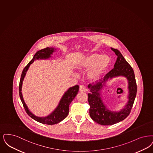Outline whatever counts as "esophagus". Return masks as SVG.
I'll use <instances>...</instances> for the list:
<instances>
[{
  "label": "esophagus",
  "instance_id": "obj_1",
  "mask_svg": "<svg viewBox=\"0 0 153 153\" xmlns=\"http://www.w3.org/2000/svg\"><path fill=\"white\" fill-rule=\"evenodd\" d=\"M79 92H85L86 91V89L84 86L80 85L79 86Z\"/></svg>",
  "mask_w": 153,
  "mask_h": 153
}]
</instances>
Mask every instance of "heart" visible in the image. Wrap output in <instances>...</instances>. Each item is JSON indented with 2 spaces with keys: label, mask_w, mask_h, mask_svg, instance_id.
Segmentation results:
<instances>
[{
  "label": "heart",
  "mask_w": 153,
  "mask_h": 153,
  "mask_svg": "<svg viewBox=\"0 0 153 153\" xmlns=\"http://www.w3.org/2000/svg\"><path fill=\"white\" fill-rule=\"evenodd\" d=\"M110 63V58L108 56L92 53L86 56L79 62L77 69L80 72H82L91 67L87 74V77L91 81H96L107 71Z\"/></svg>",
  "instance_id": "heart-1"
}]
</instances>
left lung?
<instances>
[{
	"label": "left lung",
	"instance_id": "8db88e82",
	"mask_svg": "<svg viewBox=\"0 0 153 153\" xmlns=\"http://www.w3.org/2000/svg\"><path fill=\"white\" fill-rule=\"evenodd\" d=\"M117 56L114 68L104 76L96 84H89L88 87L91 93L88 94L90 105L89 114L92 120L101 125H111L122 121L128 116L134 102L137 94V84L134 72L121 52L118 49L111 48ZM122 76L126 77L128 82V101L125 107L119 112L111 111L104 104L100 97V91L106 81L114 77Z\"/></svg>",
	"mask_w": 153,
	"mask_h": 153
}]
</instances>
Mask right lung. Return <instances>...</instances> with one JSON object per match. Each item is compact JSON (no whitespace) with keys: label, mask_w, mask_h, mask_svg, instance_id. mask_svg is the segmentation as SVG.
<instances>
[{"label":"right lung","mask_w":153,"mask_h":153,"mask_svg":"<svg viewBox=\"0 0 153 153\" xmlns=\"http://www.w3.org/2000/svg\"><path fill=\"white\" fill-rule=\"evenodd\" d=\"M55 50H56V49H55L54 48L47 47L46 48L41 49L37 51L34 55L33 59L30 61V62L27 65V66L23 70V72L21 75V78L20 79L19 86L20 98L22 101V104L23 105L25 110L26 113L28 114V115L37 122L42 123L43 124L49 125L58 123L62 121L64 119H65L67 117L69 113V105L73 101V100L76 97L77 94L78 93L79 89V86L76 85L69 88L62 96V98H61L59 102V104H58V106L56 107V108L50 114L46 117L36 116L30 111V110L28 109L27 105L25 103L24 99L23 97L22 93L21 91H22V87L23 79H25L26 73L28 69H29V67L31 64L33 63V61L36 60L49 59L51 57V55H52L53 52H55Z\"/></svg>","instance_id":"add662e5"}]
</instances>
